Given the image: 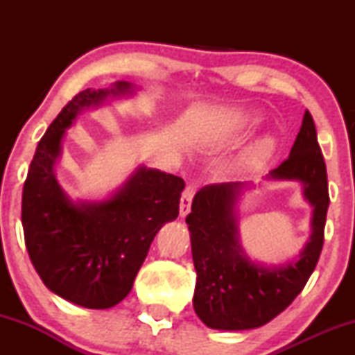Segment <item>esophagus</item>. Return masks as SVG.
<instances>
[{
    "instance_id": "esophagus-1",
    "label": "esophagus",
    "mask_w": 355,
    "mask_h": 355,
    "mask_svg": "<svg viewBox=\"0 0 355 355\" xmlns=\"http://www.w3.org/2000/svg\"><path fill=\"white\" fill-rule=\"evenodd\" d=\"M195 190H197V187H195V185H189L185 190H183L182 198H180V215H182V217L189 215L190 207H191V200H193Z\"/></svg>"
}]
</instances>
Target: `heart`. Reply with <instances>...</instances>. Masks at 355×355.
Listing matches in <instances>:
<instances>
[{"instance_id":"heart-1","label":"heart","mask_w":355,"mask_h":355,"mask_svg":"<svg viewBox=\"0 0 355 355\" xmlns=\"http://www.w3.org/2000/svg\"><path fill=\"white\" fill-rule=\"evenodd\" d=\"M274 148H275L274 138L270 137L260 138V140H257L255 144L247 150L245 155H243L242 165L254 166V165L262 164V162H266L267 158L270 157L272 152H274Z\"/></svg>"}]
</instances>
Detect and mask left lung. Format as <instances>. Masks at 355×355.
Listing matches in <instances>:
<instances>
[{"label": "left lung", "instance_id": "obj_1", "mask_svg": "<svg viewBox=\"0 0 355 355\" xmlns=\"http://www.w3.org/2000/svg\"><path fill=\"white\" fill-rule=\"evenodd\" d=\"M268 182H297L312 207L311 237L295 259L266 266L252 260L239 237V202L252 183L230 182L197 191L187 215L197 270L193 309L207 327L248 331L266 325L302 292L324 245L329 209L327 168L315 125L305 112L291 155L267 175Z\"/></svg>", "mask_w": 355, "mask_h": 355}]
</instances>
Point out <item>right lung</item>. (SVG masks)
I'll return each mask as SVG.
<instances>
[{
  "mask_svg": "<svg viewBox=\"0 0 355 355\" xmlns=\"http://www.w3.org/2000/svg\"><path fill=\"white\" fill-rule=\"evenodd\" d=\"M137 89L115 81L80 92L40 140L23 187L24 243L35 270L53 294L87 309H110L130 294L155 235L178 217L185 189L180 177L145 165L103 200H73L56 180L63 138L76 116Z\"/></svg>",
  "mask_w": 355,
  "mask_h": 355,
  "instance_id": "1",
  "label": "right lung"
}]
</instances>
